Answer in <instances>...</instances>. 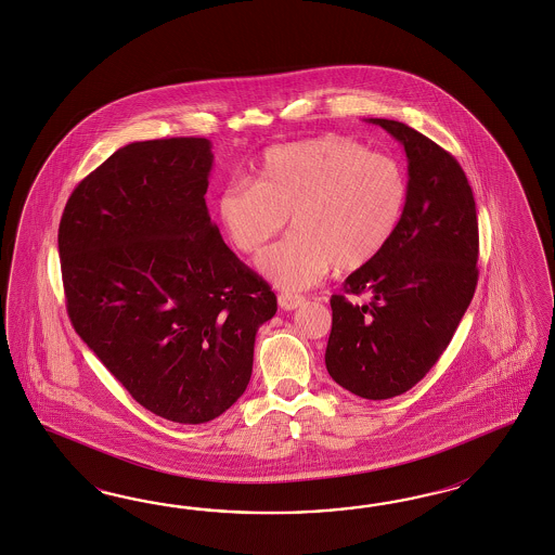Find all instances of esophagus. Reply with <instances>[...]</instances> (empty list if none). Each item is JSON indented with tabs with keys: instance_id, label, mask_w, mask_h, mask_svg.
<instances>
[{
	"instance_id": "esophagus-1",
	"label": "esophagus",
	"mask_w": 555,
	"mask_h": 555,
	"mask_svg": "<svg viewBox=\"0 0 555 555\" xmlns=\"http://www.w3.org/2000/svg\"><path fill=\"white\" fill-rule=\"evenodd\" d=\"M278 304H280V308H284V310H296L298 306L304 304V298L298 296V294L284 292V294H280V296H278Z\"/></svg>"
}]
</instances>
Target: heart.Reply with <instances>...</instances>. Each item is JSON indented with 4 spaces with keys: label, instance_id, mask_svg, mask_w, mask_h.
Segmentation results:
<instances>
[{
    "label": "heart",
    "instance_id": "1",
    "mask_svg": "<svg viewBox=\"0 0 555 555\" xmlns=\"http://www.w3.org/2000/svg\"><path fill=\"white\" fill-rule=\"evenodd\" d=\"M408 203L396 158L345 135L270 147L255 184L231 182L217 210L233 247L259 254L284 229L292 233L259 257L257 268L282 289H306L324 273L361 270L389 245Z\"/></svg>",
    "mask_w": 555,
    "mask_h": 555
}]
</instances>
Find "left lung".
Wrapping results in <instances>:
<instances>
[{"label": "left lung", "mask_w": 555, "mask_h": 555, "mask_svg": "<svg viewBox=\"0 0 555 555\" xmlns=\"http://www.w3.org/2000/svg\"><path fill=\"white\" fill-rule=\"evenodd\" d=\"M369 124L405 150L408 203L389 245L343 284L345 293H371L372 301L331 298L324 361L350 393L389 399L424 379L456 333L478 282V221L473 189L452 154L405 124Z\"/></svg>", "instance_id": "obj_1"}]
</instances>
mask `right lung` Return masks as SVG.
<instances>
[{
	"instance_id": "add662e5",
	"label": "right lung",
	"mask_w": 555,
	"mask_h": 555,
	"mask_svg": "<svg viewBox=\"0 0 555 555\" xmlns=\"http://www.w3.org/2000/svg\"><path fill=\"white\" fill-rule=\"evenodd\" d=\"M205 138L119 147L80 180L59 227L75 331L140 405L176 424L227 412L251 379L270 285L210 221Z\"/></svg>"
}]
</instances>
